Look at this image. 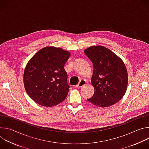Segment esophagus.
I'll return each mask as SVG.
<instances>
[{
	"label": "esophagus",
	"mask_w": 149,
	"mask_h": 149,
	"mask_svg": "<svg viewBox=\"0 0 149 149\" xmlns=\"http://www.w3.org/2000/svg\"><path fill=\"white\" fill-rule=\"evenodd\" d=\"M86 81H85V80H84V79H82V80L80 81V82H79L78 84L76 85L75 87L76 88H81V87L84 86L85 85H86Z\"/></svg>",
	"instance_id": "1"
}]
</instances>
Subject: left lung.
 <instances>
[{
    "instance_id": "1",
    "label": "left lung",
    "mask_w": 149,
    "mask_h": 149,
    "mask_svg": "<svg viewBox=\"0 0 149 149\" xmlns=\"http://www.w3.org/2000/svg\"><path fill=\"white\" fill-rule=\"evenodd\" d=\"M84 54L94 67L91 83L94 93L87 100L102 108L118 102L124 95L128 85V73L123 61L101 45L90 47L84 50Z\"/></svg>"
}]
</instances>
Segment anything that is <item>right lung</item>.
Listing matches in <instances>:
<instances>
[{
    "mask_svg": "<svg viewBox=\"0 0 149 149\" xmlns=\"http://www.w3.org/2000/svg\"><path fill=\"white\" fill-rule=\"evenodd\" d=\"M71 54L61 48L47 47L28 62L24 73L26 93L37 104L54 107L67 98L70 86L64 65Z\"/></svg>",
    "mask_w": 149,
    "mask_h": 149,
    "instance_id": "obj_1",
    "label": "right lung"
}]
</instances>
